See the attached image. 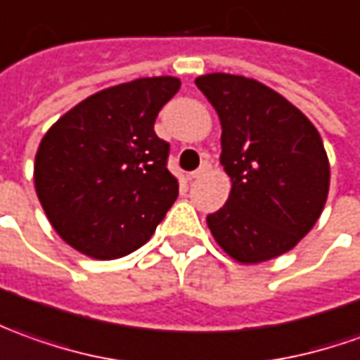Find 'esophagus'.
<instances>
[{"label": "esophagus", "mask_w": 360, "mask_h": 360, "mask_svg": "<svg viewBox=\"0 0 360 360\" xmlns=\"http://www.w3.org/2000/svg\"><path fill=\"white\" fill-rule=\"evenodd\" d=\"M209 167H211V165H209V163H207V161H205V163H202V165H200L199 169H197V171H193V173H191L189 177H191V179H199V177H202V175H205V173H207V171H209Z\"/></svg>", "instance_id": "1"}]
</instances>
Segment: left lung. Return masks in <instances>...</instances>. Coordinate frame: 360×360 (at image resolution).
<instances>
[{
    "label": "left lung",
    "mask_w": 360,
    "mask_h": 360,
    "mask_svg": "<svg viewBox=\"0 0 360 360\" xmlns=\"http://www.w3.org/2000/svg\"><path fill=\"white\" fill-rule=\"evenodd\" d=\"M195 84L221 120V163L232 189L207 217L222 250L240 264L292 250L323 211L329 160L319 131L282 94L254 78L212 72Z\"/></svg>",
    "instance_id": "obj_1"
}]
</instances>
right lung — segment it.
<instances>
[{
    "instance_id": "1",
    "label": "right lung",
    "mask_w": 360,
    "mask_h": 360,
    "mask_svg": "<svg viewBox=\"0 0 360 360\" xmlns=\"http://www.w3.org/2000/svg\"><path fill=\"white\" fill-rule=\"evenodd\" d=\"M179 86V78L153 77L100 90L43 136L37 197L75 250L96 260L122 258L149 240L175 202L169 143L153 124Z\"/></svg>"
}]
</instances>
